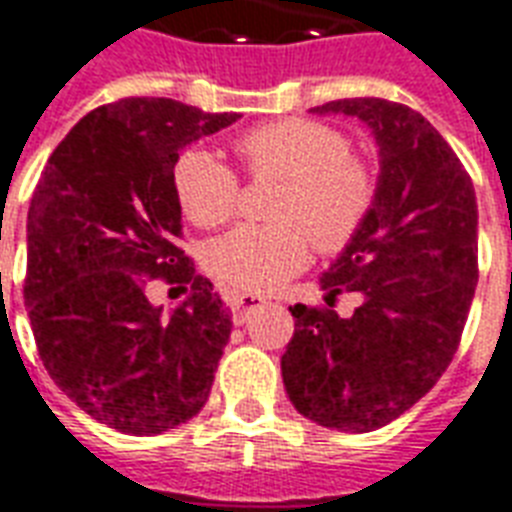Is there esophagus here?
<instances>
[{
	"label": "esophagus",
	"instance_id": "esophagus-1",
	"mask_svg": "<svg viewBox=\"0 0 512 512\" xmlns=\"http://www.w3.org/2000/svg\"><path fill=\"white\" fill-rule=\"evenodd\" d=\"M230 308H233V322L236 325H244L249 319V314H255L257 308L265 306V298H260V295H230L228 298Z\"/></svg>",
	"mask_w": 512,
	"mask_h": 512
}]
</instances>
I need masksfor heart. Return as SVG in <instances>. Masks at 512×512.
<instances>
[{"label":"heart","mask_w":512,"mask_h":512,"mask_svg":"<svg viewBox=\"0 0 512 512\" xmlns=\"http://www.w3.org/2000/svg\"><path fill=\"white\" fill-rule=\"evenodd\" d=\"M236 152L252 179H279L268 225H241L206 247L204 265L214 279L239 292L279 290L308 263L311 241L335 255L357 239L378 198V174L368 158L351 152L341 128L284 117L236 139ZM174 193L198 228H217L236 217L241 182L212 152L187 150L174 163Z\"/></svg>","instance_id":"heart-1"}]
</instances>
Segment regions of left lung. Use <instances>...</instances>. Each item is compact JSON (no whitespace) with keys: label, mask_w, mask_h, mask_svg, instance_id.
Returning <instances> with one entry per match:
<instances>
[{"label":"left lung","mask_w":512,"mask_h":512,"mask_svg":"<svg viewBox=\"0 0 512 512\" xmlns=\"http://www.w3.org/2000/svg\"><path fill=\"white\" fill-rule=\"evenodd\" d=\"M365 120L381 150L368 222L322 276L327 306H292L282 357L292 405L341 432H370L419 403L451 365L478 284V206L456 152L416 109L386 99L327 101ZM360 291L349 320L332 311Z\"/></svg>","instance_id":"1"}]
</instances>
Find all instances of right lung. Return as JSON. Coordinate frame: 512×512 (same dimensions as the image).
<instances>
[{"instance_id":"add662e5","label":"right lung","mask_w":512,"mask_h":512,"mask_svg":"<svg viewBox=\"0 0 512 512\" xmlns=\"http://www.w3.org/2000/svg\"><path fill=\"white\" fill-rule=\"evenodd\" d=\"M239 117L174 99L104 104L66 134L37 182L23 300L39 360L117 432L161 435L209 400L233 322L177 244L174 163ZM152 281L190 283L194 295L163 318L146 300Z\"/></svg>"}]
</instances>
